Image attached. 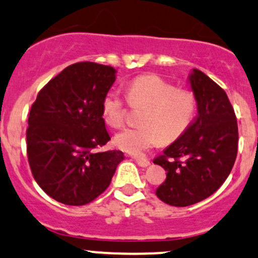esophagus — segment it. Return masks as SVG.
<instances>
[{
  "label": "esophagus",
  "mask_w": 258,
  "mask_h": 258,
  "mask_svg": "<svg viewBox=\"0 0 258 258\" xmlns=\"http://www.w3.org/2000/svg\"><path fill=\"white\" fill-rule=\"evenodd\" d=\"M135 161H136V163L139 166H141V167H147V166H150V161L146 160V158H140V157H135Z\"/></svg>",
  "instance_id": "34e87169"
}]
</instances>
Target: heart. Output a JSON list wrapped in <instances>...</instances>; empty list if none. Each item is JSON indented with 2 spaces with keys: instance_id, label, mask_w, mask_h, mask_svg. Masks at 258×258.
Returning <instances> with one entry per match:
<instances>
[{
  "instance_id": "b5f03b06",
  "label": "heart",
  "mask_w": 258,
  "mask_h": 258,
  "mask_svg": "<svg viewBox=\"0 0 258 258\" xmlns=\"http://www.w3.org/2000/svg\"><path fill=\"white\" fill-rule=\"evenodd\" d=\"M130 107L142 111L137 128H128L114 137L119 150L142 156L162 142L170 145L189 128L197 112V96L191 88H177L155 74L141 75L127 85ZM107 126L121 128L126 121V105L117 93H106L101 105Z\"/></svg>"
}]
</instances>
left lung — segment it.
<instances>
[{
    "instance_id": "1",
    "label": "left lung",
    "mask_w": 258,
    "mask_h": 258,
    "mask_svg": "<svg viewBox=\"0 0 258 258\" xmlns=\"http://www.w3.org/2000/svg\"><path fill=\"white\" fill-rule=\"evenodd\" d=\"M189 82L199 113L177 141L153 160L167 171L156 196L176 207L197 204L217 191L238 148L237 119L223 88L200 70H194Z\"/></svg>"
}]
</instances>
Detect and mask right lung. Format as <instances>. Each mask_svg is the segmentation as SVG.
<instances>
[{
	"mask_svg": "<svg viewBox=\"0 0 258 258\" xmlns=\"http://www.w3.org/2000/svg\"><path fill=\"white\" fill-rule=\"evenodd\" d=\"M116 70L70 64L38 92L28 114L27 158L38 186L56 201L83 206L111 183L123 152H100L111 140L101 113Z\"/></svg>",
	"mask_w": 258,
	"mask_h": 258,
	"instance_id": "1",
	"label": "right lung"
}]
</instances>
